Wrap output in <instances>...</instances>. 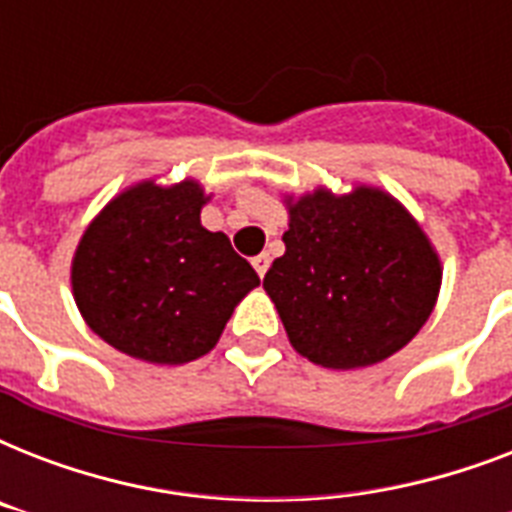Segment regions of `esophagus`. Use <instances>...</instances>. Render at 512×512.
Wrapping results in <instances>:
<instances>
[{
    "mask_svg": "<svg viewBox=\"0 0 512 512\" xmlns=\"http://www.w3.org/2000/svg\"><path fill=\"white\" fill-rule=\"evenodd\" d=\"M252 265H255L257 276H265V271H268V265H271V257H268V255H257L255 260H252Z\"/></svg>",
    "mask_w": 512,
    "mask_h": 512,
    "instance_id": "esophagus-1",
    "label": "esophagus"
}]
</instances>
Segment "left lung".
Returning a JSON list of instances; mask_svg holds the SVG:
<instances>
[{"instance_id": "left-lung-1", "label": "left lung", "mask_w": 512, "mask_h": 512, "mask_svg": "<svg viewBox=\"0 0 512 512\" xmlns=\"http://www.w3.org/2000/svg\"><path fill=\"white\" fill-rule=\"evenodd\" d=\"M284 255L263 279L292 348L327 369L380 364L430 319L441 257L412 212L377 185L284 196Z\"/></svg>"}]
</instances>
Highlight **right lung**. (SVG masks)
<instances>
[{
  "instance_id": "right-lung-1",
  "label": "right lung",
  "mask_w": 512,
  "mask_h": 512,
  "mask_svg": "<svg viewBox=\"0 0 512 512\" xmlns=\"http://www.w3.org/2000/svg\"><path fill=\"white\" fill-rule=\"evenodd\" d=\"M199 180L124 188L92 217L71 260L84 324L148 364H188L215 348L233 308L260 284L223 231L201 225Z\"/></svg>"
}]
</instances>
